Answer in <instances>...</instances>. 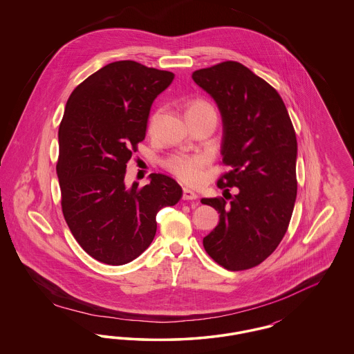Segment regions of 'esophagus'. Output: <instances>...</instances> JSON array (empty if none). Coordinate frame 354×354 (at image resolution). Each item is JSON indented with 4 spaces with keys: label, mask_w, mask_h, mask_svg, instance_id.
<instances>
[{
    "label": "esophagus",
    "mask_w": 354,
    "mask_h": 354,
    "mask_svg": "<svg viewBox=\"0 0 354 354\" xmlns=\"http://www.w3.org/2000/svg\"><path fill=\"white\" fill-rule=\"evenodd\" d=\"M183 201H196V194L194 191H191L189 188H183Z\"/></svg>",
    "instance_id": "1"
}]
</instances>
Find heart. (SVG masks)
Listing matches in <instances>:
<instances>
[{"mask_svg":"<svg viewBox=\"0 0 354 354\" xmlns=\"http://www.w3.org/2000/svg\"><path fill=\"white\" fill-rule=\"evenodd\" d=\"M205 113H215V109L204 100L196 98L192 100L185 107V115L187 118L194 115H201ZM216 114V113H215ZM158 114H153L149 129L152 130ZM165 169H169L172 175H175L178 179L183 180L185 183H198L202 178L203 169L205 166V158L203 155H185V153H178L171 155L163 160Z\"/></svg>","mask_w":354,"mask_h":354,"instance_id":"heart-1","label":"heart"}]
</instances>
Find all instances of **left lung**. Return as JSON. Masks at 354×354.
<instances>
[{
	"label": "left lung",
	"instance_id": "obj_1",
	"mask_svg": "<svg viewBox=\"0 0 354 354\" xmlns=\"http://www.w3.org/2000/svg\"><path fill=\"white\" fill-rule=\"evenodd\" d=\"M192 80L219 107L223 165L230 167L218 180L230 198L202 199L220 214L203 245L225 270H250L277 248L292 218L296 133L279 93L244 65L225 61L194 71ZM228 186L238 187L234 197Z\"/></svg>",
	"mask_w": 354,
	"mask_h": 354
}]
</instances>
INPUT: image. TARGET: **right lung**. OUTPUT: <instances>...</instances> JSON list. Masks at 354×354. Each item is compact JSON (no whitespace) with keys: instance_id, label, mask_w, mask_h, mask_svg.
Segmentation results:
<instances>
[{"instance_id":"right-lung-1","label":"right lung","mask_w":354,"mask_h":354,"mask_svg":"<svg viewBox=\"0 0 354 354\" xmlns=\"http://www.w3.org/2000/svg\"><path fill=\"white\" fill-rule=\"evenodd\" d=\"M174 77L117 61L68 97L58 131L62 212L84 252L104 264L122 266L145 252L156 234V214L182 198V187L163 174H151L145 187L124 183L127 163L146 136L152 102Z\"/></svg>"}]
</instances>
